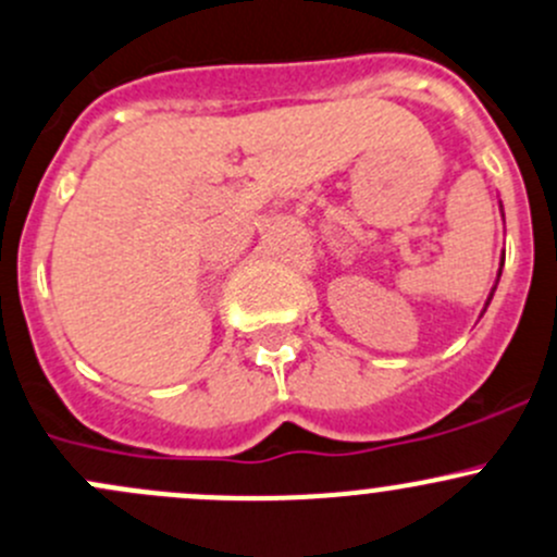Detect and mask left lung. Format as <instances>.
<instances>
[{
  "label": "left lung",
  "instance_id": "8db88e82",
  "mask_svg": "<svg viewBox=\"0 0 557 557\" xmlns=\"http://www.w3.org/2000/svg\"><path fill=\"white\" fill-rule=\"evenodd\" d=\"M500 216H504V206H500ZM500 268H504V255H500V265H498V276H495V284H493V289H490V295H487V302H484V308H482V313L487 311V306H490V300H493V295H495V286H498V281H500Z\"/></svg>",
  "mask_w": 557,
  "mask_h": 557
}]
</instances>
